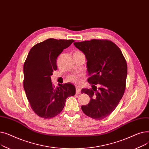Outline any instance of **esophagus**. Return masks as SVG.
Returning <instances> with one entry per match:
<instances>
[{"instance_id":"obj_1","label":"esophagus","mask_w":149,"mask_h":149,"mask_svg":"<svg viewBox=\"0 0 149 149\" xmlns=\"http://www.w3.org/2000/svg\"><path fill=\"white\" fill-rule=\"evenodd\" d=\"M76 93L77 95H79V94H80V93H81V89H80V88L79 87V86H76Z\"/></svg>"}]
</instances>
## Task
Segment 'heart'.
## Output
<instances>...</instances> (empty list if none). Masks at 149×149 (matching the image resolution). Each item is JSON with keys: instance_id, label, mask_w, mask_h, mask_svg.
Listing matches in <instances>:
<instances>
[{"instance_id": "obj_1", "label": "heart", "mask_w": 149, "mask_h": 149, "mask_svg": "<svg viewBox=\"0 0 149 149\" xmlns=\"http://www.w3.org/2000/svg\"><path fill=\"white\" fill-rule=\"evenodd\" d=\"M75 53H82L80 51H76ZM68 81L74 84H79L80 82V78L79 75H73L68 77Z\"/></svg>"}]
</instances>
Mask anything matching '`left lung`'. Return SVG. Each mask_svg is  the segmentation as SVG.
Returning <instances> with one entry per match:
<instances>
[{"label":"left lung","instance_id":"left-lung-1","mask_svg":"<svg viewBox=\"0 0 149 149\" xmlns=\"http://www.w3.org/2000/svg\"><path fill=\"white\" fill-rule=\"evenodd\" d=\"M74 45L85 55L91 75L88 81L92 84V89L81 90L91 100L81 108L93 119H104L115 110L124 95L127 74L126 60L120 49L110 40L92 39Z\"/></svg>","mask_w":149,"mask_h":149}]
</instances>
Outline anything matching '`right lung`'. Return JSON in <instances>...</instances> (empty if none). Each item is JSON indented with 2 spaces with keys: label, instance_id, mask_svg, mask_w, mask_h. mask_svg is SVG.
I'll return each instance as SVG.
<instances>
[{
  "label": "right lung",
  "instance_id": "obj_1",
  "mask_svg": "<svg viewBox=\"0 0 149 149\" xmlns=\"http://www.w3.org/2000/svg\"><path fill=\"white\" fill-rule=\"evenodd\" d=\"M74 40L48 38L34 45L23 65V88L33 111L41 118H51L63 109L66 98L75 94L72 83L55 88L51 76L57 69V58Z\"/></svg>",
  "mask_w": 149,
  "mask_h": 149
}]
</instances>
